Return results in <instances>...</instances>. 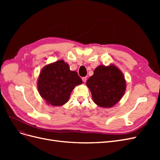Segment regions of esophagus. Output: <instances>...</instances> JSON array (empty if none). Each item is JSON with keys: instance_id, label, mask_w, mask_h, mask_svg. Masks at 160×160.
<instances>
[{"instance_id": "1", "label": "esophagus", "mask_w": 160, "mask_h": 160, "mask_svg": "<svg viewBox=\"0 0 160 160\" xmlns=\"http://www.w3.org/2000/svg\"><path fill=\"white\" fill-rule=\"evenodd\" d=\"M82 80H83V81L84 82V83H85L86 81H87V77H82Z\"/></svg>"}]
</instances>
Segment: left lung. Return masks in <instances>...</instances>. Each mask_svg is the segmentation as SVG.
I'll list each match as a JSON object with an SVG mask.
<instances>
[{
	"mask_svg": "<svg viewBox=\"0 0 160 160\" xmlns=\"http://www.w3.org/2000/svg\"><path fill=\"white\" fill-rule=\"evenodd\" d=\"M86 84L94 103L99 107L108 108L119 102L126 89L123 74L113 65L97 67Z\"/></svg>",
	"mask_w": 160,
	"mask_h": 160,
	"instance_id": "1",
	"label": "left lung"
}]
</instances>
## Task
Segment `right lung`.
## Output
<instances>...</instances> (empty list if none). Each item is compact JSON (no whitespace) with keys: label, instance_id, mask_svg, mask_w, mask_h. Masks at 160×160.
<instances>
[{"label":"right lung","instance_id":"add662e5","mask_svg":"<svg viewBox=\"0 0 160 160\" xmlns=\"http://www.w3.org/2000/svg\"><path fill=\"white\" fill-rule=\"evenodd\" d=\"M83 83L69 65L59 60L43 67L38 79L37 88L47 104L61 106L69 101L71 91L76 85Z\"/></svg>","mask_w":160,"mask_h":160}]
</instances>
